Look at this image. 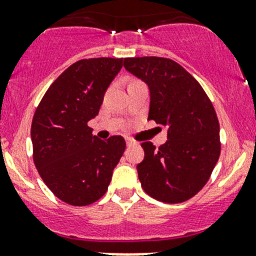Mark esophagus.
Here are the masks:
<instances>
[{
  "label": "esophagus",
  "mask_w": 256,
  "mask_h": 256,
  "mask_svg": "<svg viewBox=\"0 0 256 256\" xmlns=\"http://www.w3.org/2000/svg\"><path fill=\"white\" fill-rule=\"evenodd\" d=\"M126 144H128V146H131V145L135 144V142H134V140H131V139H126Z\"/></svg>",
  "instance_id": "1"
}]
</instances>
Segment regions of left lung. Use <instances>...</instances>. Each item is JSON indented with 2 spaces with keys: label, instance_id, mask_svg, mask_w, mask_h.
I'll list each match as a JSON object with an SVG mask.
<instances>
[{
  "label": "left lung",
  "instance_id": "1",
  "mask_svg": "<svg viewBox=\"0 0 256 256\" xmlns=\"http://www.w3.org/2000/svg\"><path fill=\"white\" fill-rule=\"evenodd\" d=\"M124 66L149 87L148 120L166 128V144L155 149L142 142L138 164L142 187L150 197L179 204L197 194L220 156V125L214 106L200 83L172 59L125 58Z\"/></svg>",
  "mask_w": 256,
  "mask_h": 256
}]
</instances>
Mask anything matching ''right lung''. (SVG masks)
Returning <instances> with one entry per match:
<instances>
[{"label": "right lung", "instance_id": "obj_1", "mask_svg": "<svg viewBox=\"0 0 256 256\" xmlns=\"http://www.w3.org/2000/svg\"><path fill=\"white\" fill-rule=\"evenodd\" d=\"M122 59L93 58L72 64L54 80L31 124L34 163L59 200L86 206L106 193L125 152L122 136L98 139L88 121L98 114Z\"/></svg>", "mask_w": 256, "mask_h": 256}]
</instances>
